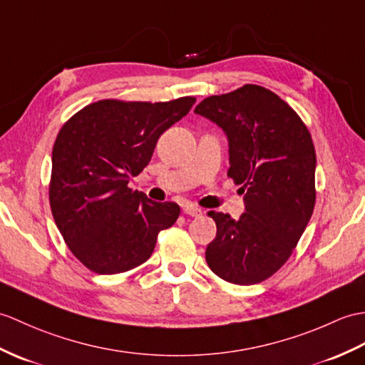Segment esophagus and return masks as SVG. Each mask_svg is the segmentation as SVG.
I'll return each instance as SVG.
<instances>
[{
  "label": "esophagus",
  "instance_id": "34e87169",
  "mask_svg": "<svg viewBox=\"0 0 365 365\" xmlns=\"http://www.w3.org/2000/svg\"><path fill=\"white\" fill-rule=\"evenodd\" d=\"M183 213L188 216H192V217H199V216H202V210L196 205H192V203H185Z\"/></svg>",
  "mask_w": 365,
  "mask_h": 365
}]
</instances>
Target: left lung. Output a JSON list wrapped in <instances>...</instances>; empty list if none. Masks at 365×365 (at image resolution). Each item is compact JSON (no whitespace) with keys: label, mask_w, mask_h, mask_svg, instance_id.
Returning a JSON list of instances; mask_svg holds the SVG:
<instances>
[{"label":"left lung","mask_w":365,"mask_h":365,"mask_svg":"<svg viewBox=\"0 0 365 365\" xmlns=\"http://www.w3.org/2000/svg\"><path fill=\"white\" fill-rule=\"evenodd\" d=\"M194 112L227 133V175L241 185L245 202L240 219L208 211L217 232L207 245L205 259L228 283L264 282L289 259L314 211L311 133L291 106L253 83L208 96Z\"/></svg>","instance_id":"1"}]
</instances>
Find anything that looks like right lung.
Here are the masks:
<instances>
[{
	"label": "right lung",
	"mask_w": 365,
	"mask_h": 365,
	"mask_svg": "<svg viewBox=\"0 0 365 365\" xmlns=\"http://www.w3.org/2000/svg\"><path fill=\"white\" fill-rule=\"evenodd\" d=\"M194 103L192 96L166 103L103 99L58 130L49 205L68 249L91 272L112 275L143 264L158 233L177 221V203L154 202L127 183L149 165L160 135Z\"/></svg>",
	"instance_id": "right-lung-1"
}]
</instances>
